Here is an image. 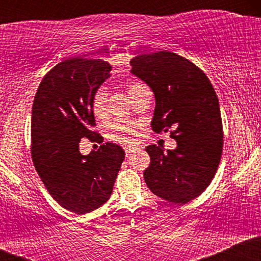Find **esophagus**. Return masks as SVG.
<instances>
[{"mask_svg":"<svg viewBox=\"0 0 261 261\" xmlns=\"http://www.w3.org/2000/svg\"><path fill=\"white\" fill-rule=\"evenodd\" d=\"M136 149H139V147L137 146H134V145H130V146H126L125 147V152H126V155L128 157V155H131V153H134Z\"/></svg>","mask_w":261,"mask_h":261,"instance_id":"esophagus-1","label":"esophagus"}]
</instances>
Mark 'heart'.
<instances>
[{
	"mask_svg": "<svg viewBox=\"0 0 261 261\" xmlns=\"http://www.w3.org/2000/svg\"><path fill=\"white\" fill-rule=\"evenodd\" d=\"M145 85L141 82H130L126 85V92L133 98L141 89L145 88ZM107 109V93L103 88H99L93 94L92 98V110L95 118H103L106 115ZM140 124L133 120H115L110 122L107 126V137L114 142L127 143L134 139L136 135L137 127Z\"/></svg>",
	"mask_w": 261,
	"mask_h": 261,
	"instance_id": "heart-1",
	"label": "heart"
}]
</instances>
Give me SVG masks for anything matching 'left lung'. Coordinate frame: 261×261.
<instances>
[{
  "instance_id": "obj_1",
  "label": "left lung",
  "mask_w": 261,
  "mask_h": 261,
  "mask_svg": "<svg viewBox=\"0 0 261 261\" xmlns=\"http://www.w3.org/2000/svg\"><path fill=\"white\" fill-rule=\"evenodd\" d=\"M130 64L131 72L154 93L152 130H170L178 143L167 152L148 146L151 163L143 178L154 195L184 205L205 191L221 161L223 128L216 92L196 65L174 53L143 54Z\"/></svg>"
}]
</instances>
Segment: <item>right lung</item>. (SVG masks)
I'll return each mask as SVG.
<instances>
[{"label": "right lung", "mask_w": 261, "mask_h": 261, "mask_svg": "<svg viewBox=\"0 0 261 261\" xmlns=\"http://www.w3.org/2000/svg\"><path fill=\"white\" fill-rule=\"evenodd\" d=\"M101 59L65 60L44 76L32 109V158L41 181L59 205L77 215L100 207L112 195L125 158L107 142L83 155V137L98 141L93 94L110 76Z\"/></svg>", "instance_id": "add662e5"}]
</instances>
